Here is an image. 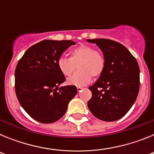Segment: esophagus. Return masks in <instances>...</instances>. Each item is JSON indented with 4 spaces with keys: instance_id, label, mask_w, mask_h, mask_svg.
<instances>
[{
    "instance_id": "esophagus-1",
    "label": "esophagus",
    "mask_w": 154,
    "mask_h": 154,
    "mask_svg": "<svg viewBox=\"0 0 154 154\" xmlns=\"http://www.w3.org/2000/svg\"><path fill=\"white\" fill-rule=\"evenodd\" d=\"M82 89H83V88H82V87H80V86L77 87V90H78L79 92H82Z\"/></svg>"
}]
</instances>
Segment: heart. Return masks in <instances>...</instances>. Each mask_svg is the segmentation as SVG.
Segmentation results:
<instances>
[{
    "label": "heart",
    "instance_id": "heart-1",
    "mask_svg": "<svg viewBox=\"0 0 154 154\" xmlns=\"http://www.w3.org/2000/svg\"><path fill=\"white\" fill-rule=\"evenodd\" d=\"M106 59L99 50L88 45H82L69 52V58H60L57 65L61 73L69 77L78 67V72L68 79L67 83L75 86H82L89 83L91 77L100 75L105 69Z\"/></svg>",
    "mask_w": 154,
    "mask_h": 154
}]
</instances>
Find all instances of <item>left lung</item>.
Returning a JSON list of instances; mask_svg holds the SVG:
<instances>
[{"mask_svg":"<svg viewBox=\"0 0 154 154\" xmlns=\"http://www.w3.org/2000/svg\"><path fill=\"white\" fill-rule=\"evenodd\" d=\"M102 50L106 65L97 81L89 87L92 98L88 107L96 118L118 120L135 103L140 89V68L129 50L110 39H87Z\"/></svg>","mask_w":154,"mask_h":154,"instance_id":"left-lung-1","label":"left lung"}]
</instances>
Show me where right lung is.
Listing matches in <instances>:
<instances>
[{"mask_svg": "<svg viewBox=\"0 0 154 154\" xmlns=\"http://www.w3.org/2000/svg\"><path fill=\"white\" fill-rule=\"evenodd\" d=\"M75 42L44 40L30 47L15 69V92L27 113L42 123L62 117L69 103L77 94L75 85L59 87L65 81L57 62L62 53Z\"/></svg>", "mask_w": 154, "mask_h": 154, "instance_id": "add662e5", "label": "right lung"}]
</instances>
